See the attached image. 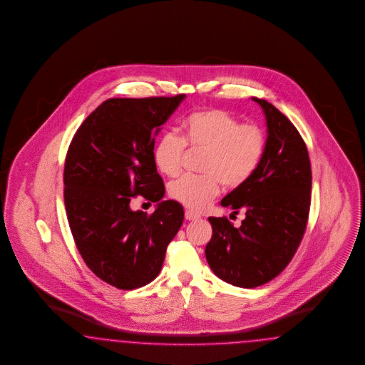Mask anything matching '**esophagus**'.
<instances>
[{"label": "esophagus", "mask_w": 365, "mask_h": 365, "mask_svg": "<svg viewBox=\"0 0 365 365\" xmlns=\"http://www.w3.org/2000/svg\"><path fill=\"white\" fill-rule=\"evenodd\" d=\"M185 217H186V220H189V221H194V220L200 219V215H197V213H194L191 210H186L185 212Z\"/></svg>", "instance_id": "1"}]
</instances>
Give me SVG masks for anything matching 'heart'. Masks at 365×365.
<instances>
[{
  "mask_svg": "<svg viewBox=\"0 0 365 365\" xmlns=\"http://www.w3.org/2000/svg\"><path fill=\"white\" fill-rule=\"evenodd\" d=\"M183 137L164 133L153 149V160L164 175L179 173L185 145L205 150L201 171L205 175L179 176L168 185V194L192 210H202L225 189L243 186L258 170L266 152L264 131L220 108L201 110L182 122Z\"/></svg>",
  "mask_w": 365,
  "mask_h": 365,
  "instance_id": "b5f03b06",
  "label": "heart"
}]
</instances>
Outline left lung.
Returning <instances> with one entry per match:
<instances>
[{
  "mask_svg": "<svg viewBox=\"0 0 365 365\" xmlns=\"http://www.w3.org/2000/svg\"><path fill=\"white\" fill-rule=\"evenodd\" d=\"M252 101L266 120V152L255 174L221 200L232 213L243 209L246 219L235 228L227 217H209L213 235L205 248L213 273L239 288L263 285L291 262L311 202V164L302 135L273 104Z\"/></svg>",
  "mask_w": 365,
  "mask_h": 365,
  "instance_id": "8db88e82",
  "label": "left lung"
}]
</instances>
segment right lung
Returning a JSON list of instances; mask_svg holds the SVG:
<instances>
[{
    "label": "right lung",
    "mask_w": 365,
    "mask_h": 365,
    "mask_svg": "<svg viewBox=\"0 0 365 365\" xmlns=\"http://www.w3.org/2000/svg\"><path fill=\"white\" fill-rule=\"evenodd\" d=\"M186 95L108 99L76 131L63 170V200L76 246L88 267L118 289H135L160 273L183 207L163 201L153 160L161 125ZM158 202L152 215L131 211L133 196Z\"/></svg>",
    "instance_id": "1"
}]
</instances>
